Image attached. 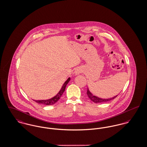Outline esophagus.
Masks as SVG:
<instances>
[{
    "instance_id": "esophagus-1",
    "label": "esophagus",
    "mask_w": 147,
    "mask_h": 147,
    "mask_svg": "<svg viewBox=\"0 0 147 147\" xmlns=\"http://www.w3.org/2000/svg\"><path fill=\"white\" fill-rule=\"evenodd\" d=\"M81 72H82V70L80 69H76L74 71V73L76 75H79Z\"/></svg>"
}]
</instances>
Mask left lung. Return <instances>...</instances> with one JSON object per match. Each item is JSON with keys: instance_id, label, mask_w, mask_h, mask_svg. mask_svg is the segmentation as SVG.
Listing matches in <instances>:
<instances>
[{"instance_id": "1", "label": "left lung", "mask_w": 147, "mask_h": 147, "mask_svg": "<svg viewBox=\"0 0 147 147\" xmlns=\"http://www.w3.org/2000/svg\"><path fill=\"white\" fill-rule=\"evenodd\" d=\"M87 96H88V97H89V98L90 99V100L94 102V103H103V102L109 101H111V100H113L114 98H115L117 96V95L116 96H114L113 98H108V99H103V98H99V97H98L97 96H95L93 95L92 93L88 90V88L87 89Z\"/></svg>"}]
</instances>
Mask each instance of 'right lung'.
Instances as JSON below:
<instances>
[{"label":"right lung","instance_id":"right-lung-1","mask_svg":"<svg viewBox=\"0 0 147 147\" xmlns=\"http://www.w3.org/2000/svg\"><path fill=\"white\" fill-rule=\"evenodd\" d=\"M70 78H69L64 82V83L63 85L61 90L57 93V95L55 96L54 97H53V98H51L50 99H49V100H34V101L36 102H37V103H39V104H42V105H52L55 104L61 97L63 93H64V90H65L66 86L69 83V82L70 81Z\"/></svg>","mask_w":147,"mask_h":147}]
</instances>
